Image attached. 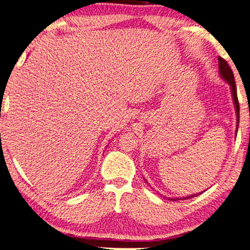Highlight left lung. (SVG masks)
<instances>
[{
    "instance_id": "left-lung-1",
    "label": "left lung",
    "mask_w": 250,
    "mask_h": 250,
    "mask_svg": "<svg viewBox=\"0 0 250 250\" xmlns=\"http://www.w3.org/2000/svg\"><path fill=\"white\" fill-rule=\"evenodd\" d=\"M218 62H219V76L222 77V80L225 81L226 83L229 85V87H230V93H232V99H233V104H234L235 114H236V130H235V135H236V132H238V128H239L240 108H239V102H238V94H236L234 75H233V71H232V69L229 68V63H227L223 58H220L219 56V58H218ZM200 194H202V192H200ZM200 194H192V195L186 196V197H168V200L179 201V200H183V198L186 200V198L195 197V196H197Z\"/></svg>"
}]
</instances>
